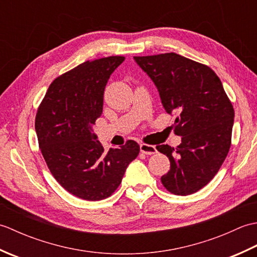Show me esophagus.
Here are the masks:
<instances>
[{"mask_svg":"<svg viewBox=\"0 0 257 257\" xmlns=\"http://www.w3.org/2000/svg\"><path fill=\"white\" fill-rule=\"evenodd\" d=\"M140 151H141V154L151 156V155H155V154H156V152H157V149H156V147H155V146H150V145L141 144V145H140Z\"/></svg>","mask_w":257,"mask_h":257,"instance_id":"esophagus-1","label":"esophagus"}]
</instances>
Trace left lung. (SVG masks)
Returning a JSON list of instances; mask_svg holds the SVG:
<instances>
[{"label": "left lung", "mask_w": 257, "mask_h": 257, "mask_svg": "<svg viewBox=\"0 0 257 257\" xmlns=\"http://www.w3.org/2000/svg\"><path fill=\"white\" fill-rule=\"evenodd\" d=\"M134 59L154 81L165 110L177 116L174 133L182 137L177 149L157 146L170 160L161 182L173 194H192L214 178L230 150L232 103L220 78L203 64L176 53Z\"/></svg>", "instance_id": "left-lung-1"}]
</instances>
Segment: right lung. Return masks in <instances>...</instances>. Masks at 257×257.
Returning a JSON list of instances; mask_svg holds the SVG:
<instances>
[{"label":"right lung","mask_w":257,"mask_h":257,"mask_svg":"<svg viewBox=\"0 0 257 257\" xmlns=\"http://www.w3.org/2000/svg\"><path fill=\"white\" fill-rule=\"evenodd\" d=\"M123 61V56L87 61L59 76L36 113L38 145L53 177L87 201L110 196L140 151L134 140L106 151L92 129L102 113L107 81Z\"/></svg>","instance_id":"1"}]
</instances>
